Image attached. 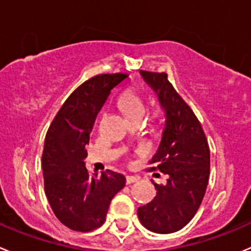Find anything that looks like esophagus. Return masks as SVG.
I'll return each instance as SVG.
<instances>
[{"label":"esophagus","mask_w":251,"mask_h":251,"mask_svg":"<svg viewBox=\"0 0 251 251\" xmlns=\"http://www.w3.org/2000/svg\"><path fill=\"white\" fill-rule=\"evenodd\" d=\"M140 179L138 176H133V175H126V184H132Z\"/></svg>","instance_id":"esophagus-1"}]
</instances>
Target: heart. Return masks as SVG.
<instances>
[{
  "label": "heart",
  "instance_id": "1",
  "mask_svg": "<svg viewBox=\"0 0 251 251\" xmlns=\"http://www.w3.org/2000/svg\"><path fill=\"white\" fill-rule=\"evenodd\" d=\"M119 106L123 113L127 116V119L143 116L146 111V105L143 100L132 91H127L121 94V97L119 98Z\"/></svg>",
  "mask_w": 251,
  "mask_h": 251
}]
</instances>
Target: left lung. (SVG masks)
Instances as JSON below:
<instances>
[{"label":"left lung","mask_w":251,"mask_h":251,"mask_svg":"<svg viewBox=\"0 0 251 251\" xmlns=\"http://www.w3.org/2000/svg\"><path fill=\"white\" fill-rule=\"evenodd\" d=\"M164 111L159 147L151 163L169 175L165 185L154 184L157 195L138 207V220L148 230L169 234L193 220L205 196L210 176V148L200 121L174 87L167 74L140 71Z\"/></svg>","instance_id":"obj_1"}]
</instances>
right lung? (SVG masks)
<instances>
[{
  "label": "right lung",
  "instance_id": "add662e5",
  "mask_svg": "<svg viewBox=\"0 0 251 251\" xmlns=\"http://www.w3.org/2000/svg\"><path fill=\"white\" fill-rule=\"evenodd\" d=\"M125 74L99 75L84 82L61 106L46 132L41 164L45 194L62 225L77 232L100 227L110 201L125 186L123 174L86 168L89 135L111 89Z\"/></svg>",
  "mask_w": 251,
  "mask_h": 251
}]
</instances>
